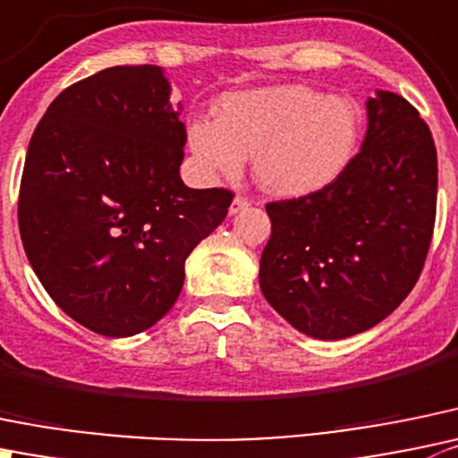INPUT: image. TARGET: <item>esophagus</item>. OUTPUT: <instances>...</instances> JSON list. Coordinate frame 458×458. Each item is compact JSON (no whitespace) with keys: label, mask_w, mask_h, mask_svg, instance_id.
Segmentation results:
<instances>
[{"label":"esophagus","mask_w":458,"mask_h":458,"mask_svg":"<svg viewBox=\"0 0 458 458\" xmlns=\"http://www.w3.org/2000/svg\"><path fill=\"white\" fill-rule=\"evenodd\" d=\"M248 206H250V203H248L246 197H234L233 203H230V215H239V212L246 210Z\"/></svg>","instance_id":"obj_1"}]
</instances>
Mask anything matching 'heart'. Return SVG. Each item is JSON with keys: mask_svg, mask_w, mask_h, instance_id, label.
Returning <instances> with one entry per match:
<instances>
[{"mask_svg": "<svg viewBox=\"0 0 458 458\" xmlns=\"http://www.w3.org/2000/svg\"><path fill=\"white\" fill-rule=\"evenodd\" d=\"M360 134L356 102L304 84L225 93L216 121L188 125V148L208 174L237 176L252 157L264 192L295 199L318 192L352 163Z\"/></svg>", "mask_w": 458, "mask_h": 458, "instance_id": "1", "label": "heart"}]
</instances>
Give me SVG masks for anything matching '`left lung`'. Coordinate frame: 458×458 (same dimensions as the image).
Here are the masks:
<instances>
[{
	"label": "left lung",
	"instance_id": "8db88e82",
	"mask_svg": "<svg viewBox=\"0 0 458 458\" xmlns=\"http://www.w3.org/2000/svg\"><path fill=\"white\" fill-rule=\"evenodd\" d=\"M437 148L403 96L367 98L362 148L335 181L268 203L259 288L300 333L342 340L383 322L414 288L437 216Z\"/></svg>",
	"mask_w": 458,
	"mask_h": 458
}]
</instances>
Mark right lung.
<instances>
[{
  "mask_svg": "<svg viewBox=\"0 0 458 458\" xmlns=\"http://www.w3.org/2000/svg\"><path fill=\"white\" fill-rule=\"evenodd\" d=\"M154 64L111 66L48 105L26 152L20 234L30 268L69 318L106 337L154 327L185 259L233 192L181 179L185 125Z\"/></svg>",
  "mask_w": 458,
  "mask_h": 458,
  "instance_id": "1",
  "label": "right lung"
}]
</instances>
